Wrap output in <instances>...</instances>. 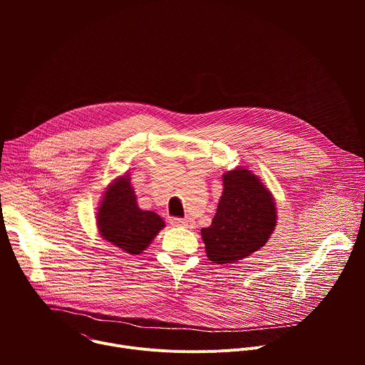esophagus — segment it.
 I'll return each mask as SVG.
<instances>
[{
	"instance_id": "34e87169",
	"label": "esophagus",
	"mask_w": 365,
	"mask_h": 365,
	"mask_svg": "<svg viewBox=\"0 0 365 365\" xmlns=\"http://www.w3.org/2000/svg\"><path fill=\"white\" fill-rule=\"evenodd\" d=\"M170 224L173 227H190L192 225V221L189 220H182V218H172L170 220Z\"/></svg>"
}]
</instances>
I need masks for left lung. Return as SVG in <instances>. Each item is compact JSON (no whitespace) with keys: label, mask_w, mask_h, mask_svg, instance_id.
Returning a JSON list of instances; mask_svg holds the SVG:
<instances>
[{"label":"left lung","mask_w":365,"mask_h":365,"mask_svg":"<svg viewBox=\"0 0 365 365\" xmlns=\"http://www.w3.org/2000/svg\"><path fill=\"white\" fill-rule=\"evenodd\" d=\"M222 182L212 224L200 231L206 255L217 264L237 263L258 251L277 222L274 199L252 172L237 168L227 172Z\"/></svg>","instance_id":"left-lung-1"}]
</instances>
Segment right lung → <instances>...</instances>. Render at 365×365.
<instances>
[{
  "label": "right lung",
  "instance_id": "right-lung-1",
  "mask_svg": "<svg viewBox=\"0 0 365 365\" xmlns=\"http://www.w3.org/2000/svg\"><path fill=\"white\" fill-rule=\"evenodd\" d=\"M96 224L103 240L128 254L143 252L165 227L158 214L140 210L127 175L115 179L103 193Z\"/></svg>",
  "mask_w": 365,
  "mask_h": 365
}]
</instances>
